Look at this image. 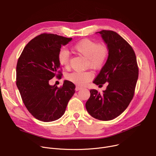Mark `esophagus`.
Segmentation results:
<instances>
[{"mask_svg":"<svg viewBox=\"0 0 156 156\" xmlns=\"http://www.w3.org/2000/svg\"><path fill=\"white\" fill-rule=\"evenodd\" d=\"M82 89V87H79V86H76V91H78V90H80V89Z\"/></svg>","mask_w":156,"mask_h":156,"instance_id":"1","label":"esophagus"}]
</instances>
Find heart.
<instances>
[{"label":"heart","instance_id":"obj_1","mask_svg":"<svg viewBox=\"0 0 156 156\" xmlns=\"http://www.w3.org/2000/svg\"><path fill=\"white\" fill-rule=\"evenodd\" d=\"M74 49L77 53L86 58L88 64L94 69H100L104 66L108 55V49L106 45L99 44L95 41L85 39L78 42ZM59 64L66 69L70 66V55L69 51L62 48L58 56ZM94 77L91 71H75L66 76V78L73 83L79 85H85Z\"/></svg>","mask_w":156,"mask_h":156}]
</instances>
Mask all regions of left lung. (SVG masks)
Segmentation results:
<instances>
[{"mask_svg": "<svg viewBox=\"0 0 156 156\" xmlns=\"http://www.w3.org/2000/svg\"><path fill=\"white\" fill-rule=\"evenodd\" d=\"M108 49V59L93 82L96 85L108 82L101 94L90 90L85 103L88 113L102 121L112 120L122 114L133 98L138 78V67L134 51L128 43L110 30L98 31Z\"/></svg>", "mask_w": 156, "mask_h": 156, "instance_id": "8db88e82", "label": "left lung"}]
</instances>
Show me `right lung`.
I'll return each mask as SVG.
<instances>
[{"label": "right lung", "mask_w": 156, "mask_h": 156, "mask_svg": "<svg viewBox=\"0 0 156 156\" xmlns=\"http://www.w3.org/2000/svg\"><path fill=\"white\" fill-rule=\"evenodd\" d=\"M43 33L24 48L16 64V86L28 112L44 122L60 118L75 93V85L65 80L62 87L51 85L49 80L61 77L58 56L62 46L72 40Z\"/></svg>", "instance_id": "right-lung-1"}]
</instances>
